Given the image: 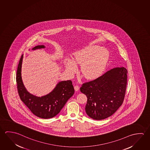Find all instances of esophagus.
Returning <instances> with one entry per match:
<instances>
[{
    "instance_id": "1",
    "label": "esophagus",
    "mask_w": 150,
    "mask_h": 150,
    "mask_svg": "<svg viewBox=\"0 0 150 150\" xmlns=\"http://www.w3.org/2000/svg\"><path fill=\"white\" fill-rule=\"evenodd\" d=\"M74 89H75V91H78L79 90V87L77 85L74 86Z\"/></svg>"
}]
</instances>
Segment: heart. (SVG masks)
<instances>
[{
	"label": "heart",
	"mask_w": 150,
	"mask_h": 150,
	"mask_svg": "<svg viewBox=\"0 0 150 150\" xmlns=\"http://www.w3.org/2000/svg\"><path fill=\"white\" fill-rule=\"evenodd\" d=\"M110 54L107 50L97 45H90L79 50L74 54L73 61L67 59L66 67L69 73L76 71V65L81 66L82 75L88 79L98 77L106 69Z\"/></svg>",
	"instance_id": "1"
}]
</instances>
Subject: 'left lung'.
Here are the masks:
<instances>
[{
	"label": "left lung",
	"instance_id": "obj_1",
	"mask_svg": "<svg viewBox=\"0 0 150 150\" xmlns=\"http://www.w3.org/2000/svg\"><path fill=\"white\" fill-rule=\"evenodd\" d=\"M127 73L124 67H116L82 85L80 90L87 96L85 110L90 118L103 120L118 110L125 96Z\"/></svg>",
	"mask_w": 150,
	"mask_h": 150
}]
</instances>
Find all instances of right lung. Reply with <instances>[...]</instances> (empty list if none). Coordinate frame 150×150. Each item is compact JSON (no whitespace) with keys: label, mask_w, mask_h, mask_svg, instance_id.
<instances>
[{"label":"right lung","mask_w":150,"mask_h":150,"mask_svg":"<svg viewBox=\"0 0 150 150\" xmlns=\"http://www.w3.org/2000/svg\"><path fill=\"white\" fill-rule=\"evenodd\" d=\"M43 45H37L32 50L44 48ZM23 55L18 66L16 81L21 100L35 115L43 119L53 118L59 113L67 101L74 95L71 81H59L54 89L45 96L37 97L30 93L25 88L21 77Z\"/></svg>","instance_id":"obj_1"}]
</instances>
